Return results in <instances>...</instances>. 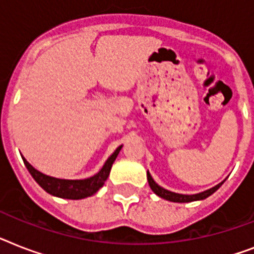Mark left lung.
I'll list each match as a JSON object with an SVG mask.
<instances>
[{
  "label": "left lung",
  "mask_w": 254,
  "mask_h": 254,
  "mask_svg": "<svg viewBox=\"0 0 254 254\" xmlns=\"http://www.w3.org/2000/svg\"><path fill=\"white\" fill-rule=\"evenodd\" d=\"M147 180H148V185L152 189V191L155 193L156 195H159L162 198L167 199V201H172V202H193V201H199V199H205L207 198L209 195H211L214 191H216L220 188V185L223 184V183H220V184L215 185L211 189H207L205 191H201V193H197V194H179V193H174V191H170L162 188L160 185H158L154 181V179L151 177V175L147 172Z\"/></svg>",
  "instance_id": "left-lung-1"
}]
</instances>
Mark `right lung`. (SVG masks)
<instances>
[{"label": "right lung", "mask_w": 254, "mask_h": 254, "mask_svg": "<svg viewBox=\"0 0 254 254\" xmlns=\"http://www.w3.org/2000/svg\"><path fill=\"white\" fill-rule=\"evenodd\" d=\"M121 147L123 146L116 148V151L113 152L112 155L107 159L103 168L99 171L98 174L94 175L92 177H88V179H84V180H65V179H56V177L52 176H47V175L39 172L38 170H35L34 167L31 166L23 156L22 158H23L24 166L27 167V170L31 174V176L34 177L35 181L47 193L56 195V197H60V198L82 199L95 194L104 185V183H106V180L109 176L113 162L116 160Z\"/></svg>", "instance_id": "add662e5"}]
</instances>
